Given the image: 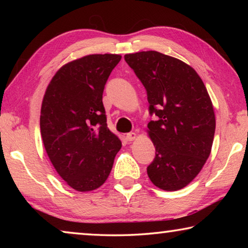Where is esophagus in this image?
Masks as SVG:
<instances>
[{
  "mask_svg": "<svg viewBox=\"0 0 248 248\" xmlns=\"http://www.w3.org/2000/svg\"><path fill=\"white\" fill-rule=\"evenodd\" d=\"M136 138H137V133H134V132H129V133H127V136H125V139H127V141H133Z\"/></svg>",
  "mask_w": 248,
  "mask_h": 248,
  "instance_id": "obj_1",
  "label": "esophagus"
}]
</instances>
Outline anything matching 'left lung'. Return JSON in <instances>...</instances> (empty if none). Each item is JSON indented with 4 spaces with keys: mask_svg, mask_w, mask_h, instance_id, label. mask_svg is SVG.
Returning a JSON list of instances; mask_svg holds the SVG:
<instances>
[{
    "mask_svg": "<svg viewBox=\"0 0 248 248\" xmlns=\"http://www.w3.org/2000/svg\"><path fill=\"white\" fill-rule=\"evenodd\" d=\"M124 60L146 90L148 124L155 157L146 171L155 186L175 191L187 186L211 152L216 117L210 96L196 71L157 51L125 54Z\"/></svg>",
    "mask_w": 248,
    "mask_h": 248,
    "instance_id": "left-lung-1",
    "label": "left lung"
}]
</instances>
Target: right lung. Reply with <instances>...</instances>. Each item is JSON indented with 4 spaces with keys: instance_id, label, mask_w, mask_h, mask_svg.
I'll list each match as a JSON object with an SVG mask.
<instances>
[{
    "instance_id": "add662e5",
    "label": "right lung",
    "mask_w": 248,
    "mask_h": 248,
    "mask_svg": "<svg viewBox=\"0 0 248 248\" xmlns=\"http://www.w3.org/2000/svg\"><path fill=\"white\" fill-rule=\"evenodd\" d=\"M119 54H90L58 71L46 91L40 132L52 165L78 191L102 186L114 165L121 141L107 127L105 84Z\"/></svg>"
}]
</instances>
